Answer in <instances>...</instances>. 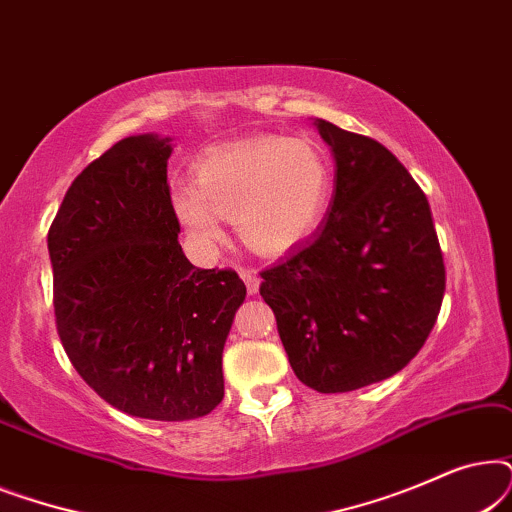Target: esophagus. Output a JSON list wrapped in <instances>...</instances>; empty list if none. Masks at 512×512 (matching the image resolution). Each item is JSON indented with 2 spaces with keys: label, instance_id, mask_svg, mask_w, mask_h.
<instances>
[{
  "label": "esophagus",
  "instance_id": "34e87169",
  "mask_svg": "<svg viewBox=\"0 0 512 512\" xmlns=\"http://www.w3.org/2000/svg\"><path fill=\"white\" fill-rule=\"evenodd\" d=\"M240 277H242V282L247 284V291H249V296H254V293H258V286H261V277H258L254 270H247V268H242V270H240Z\"/></svg>",
  "mask_w": 512,
  "mask_h": 512
}]
</instances>
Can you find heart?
<instances>
[{"label": "heart", "instance_id": "b5f03b06", "mask_svg": "<svg viewBox=\"0 0 512 512\" xmlns=\"http://www.w3.org/2000/svg\"><path fill=\"white\" fill-rule=\"evenodd\" d=\"M331 198V165L305 137H254L209 153L193 170V188L172 193L174 216L202 244L235 221L251 251L277 256L314 233Z\"/></svg>", "mask_w": 512, "mask_h": 512}]
</instances>
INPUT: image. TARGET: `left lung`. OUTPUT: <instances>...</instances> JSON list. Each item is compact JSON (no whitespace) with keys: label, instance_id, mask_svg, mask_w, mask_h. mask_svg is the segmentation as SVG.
<instances>
[{"label":"left lung","instance_id":"8db88e82","mask_svg":"<svg viewBox=\"0 0 512 512\" xmlns=\"http://www.w3.org/2000/svg\"><path fill=\"white\" fill-rule=\"evenodd\" d=\"M314 125L335 160L333 200L312 240L261 272V296L298 380L342 394L415 359L438 319L445 263L429 200L394 153Z\"/></svg>","mask_w":512,"mask_h":512}]
</instances>
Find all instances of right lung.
Listing matches in <instances>:
<instances>
[{
  "mask_svg": "<svg viewBox=\"0 0 512 512\" xmlns=\"http://www.w3.org/2000/svg\"><path fill=\"white\" fill-rule=\"evenodd\" d=\"M170 137L116 142L72 181L48 230L62 347L116 410L156 422L223 401V345L247 286L200 270L179 244Z\"/></svg>",
  "mask_w": 512,
  "mask_h": 512,
  "instance_id": "obj_1",
  "label": "right lung"
}]
</instances>
